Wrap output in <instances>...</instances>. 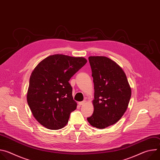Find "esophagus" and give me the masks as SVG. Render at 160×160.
Masks as SVG:
<instances>
[{
    "label": "esophagus",
    "mask_w": 160,
    "mask_h": 160,
    "mask_svg": "<svg viewBox=\"0 0 160 160\" xmlns=\"http://www.w3.org/2000/svg\"><path fill=\"white\" fill-rule=\"evenodd\" d=\"M85 103H86V101H82V102H78V104H79L80 106H82V105L85 104Z\"/></svg>",
    "instance_id": "obj_1"
}]
</instances>
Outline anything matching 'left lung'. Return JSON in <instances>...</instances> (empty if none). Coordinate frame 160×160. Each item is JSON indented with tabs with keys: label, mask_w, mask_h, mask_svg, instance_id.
<instances>
[{
	"label": "left lung",
	"mask_w": 160,
	"mask_h": 160,
	"mask_svg": "<svg viewBox=\"0 0 160 160\" xmlns=\"http://www.w3.org/2000/svg\"><path fill=\"white\" fill-rule=\"evenodd\" d=\"M94 84V112L87 118L94 127L102 129L116 123L125 112L131 88L122 68L105 56H90Z\"/></svg>",
	"instance_id": "1"
}]
</instances>
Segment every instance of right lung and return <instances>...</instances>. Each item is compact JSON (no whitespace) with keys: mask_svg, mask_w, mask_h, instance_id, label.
Returning a JSON list of instances; mask_svg holds the SVG:
<instances>
[{"mask_svg":"<svg viewBox=\"0 0 160 160\" xmlns=\"http://www.w3.org/2000/svg\"><path fill=\"white\" fill-rule=\"evenodd\" d=\"M87 62L83 57L51 55L41 61L32 72L27 102L34 118L51 130L63 128L77 104L69 80Z\"/></svg>","mask_w":160,"mask_h":160,"instance_id":"add662e5","label":"right lung"}]
</instances>
